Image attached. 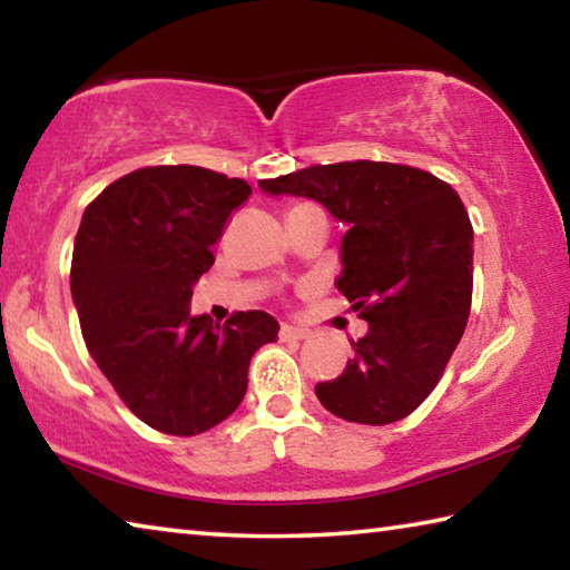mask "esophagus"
Returning <instances> with one entry per match:
<instances>
[{
	"instance_id": "esophagus-1",
	"label": "esophagus",
	"mask_w": 570,
	"mask_h": 570,
	"mask_svg": "<svg viewBox=\"0 0 570 570\" xmlns=\"http://www.w3.org/2000/svg\"><path fill=\"white\" fill-rule=\"evenodd\" d=\"M306 334L308 332L298 330V326H292V324H284L282 326V340L284 342H302V340H306Z\"/></svg>"
}]
</instances>
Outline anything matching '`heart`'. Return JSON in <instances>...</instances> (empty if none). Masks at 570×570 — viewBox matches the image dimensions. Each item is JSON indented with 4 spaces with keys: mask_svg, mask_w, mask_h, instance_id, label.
I'll use <instances>...</instances> for the list:
<instances>
[{
    "mask_svg": "<svg viewBox=\"0 0 570 570\" xmlns=\"http://www.w3.org/2000/svg\"><path fill=\"white\" fill-rule=\"evenodd\" d=\"M296 208H308V204H298V206H294L292 210H296Z\"/></svg>",
    "mask_w": 570,
    "mask_h": 570,
    "instance_id": "obj_1",
    "label": "heart"
}]
</instances>
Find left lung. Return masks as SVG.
<instances>
[{
    "instance_id": "left-lung-1",
    "label": "left lung",
    "mask_w": 570,
    "mask_h": 570,
    "mask_svg": "<svg viewBox=\"0 0 570 570\" xmlns=\"http://www.w3.org/2000/svg\"><path fill=\"white\" fill-rule=\"evenodd\" d=\"M258 188L312 198L346 226L336 288L370 332L316 397L360 424L407 417L435 390L470 316L475 238L460 196L432 173L374 160L312 166Z\"/></svg>"
}]
</instances>
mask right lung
<instances>
[{"label":"right lung","instance_id":"1","mask_svg":"<svg viewBox=\"0 0 570 570\" xmlns=\"http://www.w3.org/2000/svg\"><path fill=\"white\" fill-rule=\"evenodd\" d=\"M248 193L208 168H140L110 183L77 228L70 288L85 344L120 400L166 435L224 422L244 400L250 356L276 342L266 312L224 326L190 314L210 246Z\"/></svg>","mask_w":570,"mask_h":570}]
</instances>
